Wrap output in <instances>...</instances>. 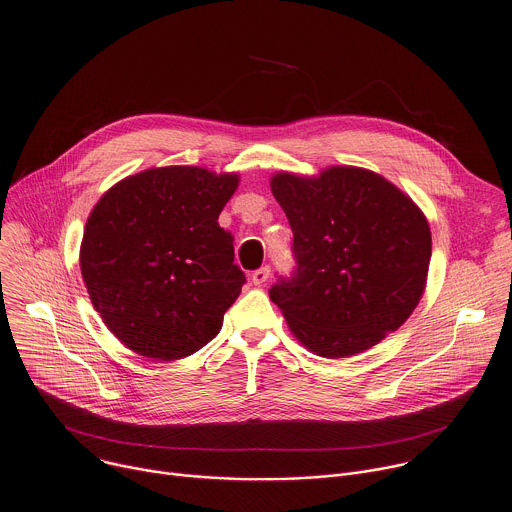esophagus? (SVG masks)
<instances>
[{
	"instance_id": "34e87169",
	"label": "esophagus",
	"mask_w": 512,
	"mask_h": 512,
	"mask_svg": "<svg viewBox=\"0 0 512 512\" xmlns=\"http://www.w3.org/2000/svg\"><path fill=\"white\" fill-rule=\"evenodd\" d=\"M269 267L265 265V267H261V269H257V271H253V275H251V281L255 283V285H263L265 281H267V277H269Z\"/></svg>"
}]
</instances>
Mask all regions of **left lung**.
<instances>
[{
    "label": "left lung",
    "mask_w": 512,
    "mask_h": 512,
    "mask_svg": "<svg viewBox=\"0 0 512 512\" xmlns=\"http://www.w3.org/2000/svg\"><path fill=\"white\" fill-rule=\"evenodd\" d=\"M295 275L269 289L291 333L321 358H350L396 331L424 295L432 235L420 207L382 175L329 166L275 173Z\"/></svg>",
    "instance_id": "1"
}]
</instances>
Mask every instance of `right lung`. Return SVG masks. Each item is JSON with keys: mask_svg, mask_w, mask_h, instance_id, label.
<instances>
[{"mask_svg": "<svg viewBox=\"0 0 512 512\" xmlns=\"http://www.w3.org/2000/svg\"><path fill=\"white\" fill-rule=\"evenodd\" d=\"M237 173L203 166L146 168L110 187L92 209L80 269L94 309L138 356L173 362L221 331L245 273L217 219Z\"/></svg>", "mask_w": 512, "mask_h": 512, "instance_id": "right-lung-1", "label": "right lung"}]
</instances>
